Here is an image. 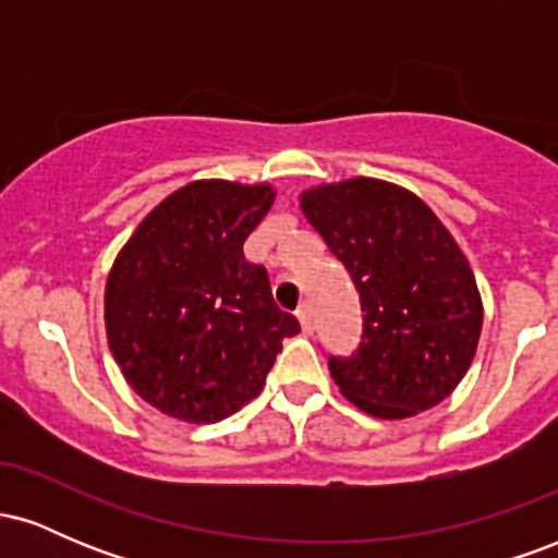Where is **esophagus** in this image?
<instances>
[{
    "label": "esophagus",
    "mask_w": 558,
    "mask_h": 558,
    "mask_svg": "<svg viewBox=\"0 0 558 558\" xmlns=\"http://www.w3.org/2000/svg\"><path fill=\"white\" fill-rule=\"evenodd\" d=\"M296 317H299V323H301V330L312 332V328H315V319H312V306H310V301H304V304L299 306Z\"/></svg>",
    "instance_id": "34e87169"
}]
</instances>
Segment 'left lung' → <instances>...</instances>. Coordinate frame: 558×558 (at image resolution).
Wrapping results in <instances>:
<instances>
[{
  "mask_svg": "<svg viewBox=\"0 0 558 558\" xmlns=\"http://www.w3.org/2000/svg\"><path fill=\"white\" fill-rule=\"evenodd\" d=\"M299 207L343 262L362 304L360 349L328 367L377 420H407L453 393L475 360L483 296L470 262L414 191L345 178L301 191Z\"/></svg>",
  "mask_w": 558,
  "mask_h": 558,
  "instance_id": "obj_1",
  "label": "left lung"
}]
</instances>
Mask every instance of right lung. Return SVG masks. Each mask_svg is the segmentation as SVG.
Returning <instances> with one entry per match:
<instances>
[{
	"instance_id": "obj_1",
	"label": "right lung",
	"mask_w": 558,
	"mask_h": 558,
	"mask_svg": "<svg viewBox=\"0 0 558 558\" xmlns=\"http://www.w3.org/2000/svg\"><path fill=\"white\" fill-rule=\"evenodd\" d=\"M275 204V185L191 181L123 243L105 286V328L125 383L165 417L209 425L265 388L283 338L262 265L243 241Z\"/></svg>"
}]
</instances>
